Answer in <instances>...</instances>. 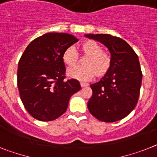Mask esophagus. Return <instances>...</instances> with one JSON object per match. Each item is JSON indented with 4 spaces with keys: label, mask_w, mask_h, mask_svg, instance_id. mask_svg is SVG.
<instances>
[{
    "label": "esophagus",
    "mask_w": 157,
    "mask_h": 157,
    "mask_svg": "<svg viewBox=\"0 0 157 157\" xmlns=\"http://www.w3.org/2000/svg\"><path fill=\"white\" fill-rule=\"evenodd\" d=\"M81 88H85V87L88 86V84H86V83H84V82H81Z\"/></svg>",
    "instance_id": "esophagus-1"
}]
</instances>
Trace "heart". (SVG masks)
Instances as JSON below:
<instances>
[{
  "instance_id": "1",
  "label": "heart",
  "mask_w": 157,
  "mask_h": 157,
  "mask_svg": "<svg viewBox=\"0 0 157 157\" xmlns=\"http://www.w3.org/2000/svg\"><path fill=\"white\" fill-rule=\"evenodd\" d=\"M80 52L83 60V67H75L67 71L69 78L86 81L96 76L101 78L107 74L112 67V56L108 52L103 51V48L97 41L87 40L80 45ZM64 63L68 67L77 64L78 54L73 47H68L62 55Z\"/></svg>"
}]
</instances>
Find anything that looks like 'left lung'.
<instances>
[{
    "instance_id": "left-lung-1",
    "label": "left lung",
    "mask_w": 157,
    "mask_h": 157,
    "mask_svg": "<svg viewBox=\"0 0 157 157\" xmlns=\"http://www.w3.org/2000/svg\"><path fill=\"white\" fill-rule=\"evenodd\" d=\"M109 50L112 67L98 82L90 85L93 96L88 102L92 115L104 122H115L127 117L140 96L142 72L139 59L125 40L109 34H86Z\"/></svg>"
}]
</instances>
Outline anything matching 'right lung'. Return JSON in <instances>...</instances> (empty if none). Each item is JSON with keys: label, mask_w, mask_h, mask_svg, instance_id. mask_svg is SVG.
Here are the masks:
<instances>
[{"label": "right lung", "mask_w": 157, "mask_h": 157, "mask_svg": "<svg viewBox=\"0 0 157 157\" xmlns=\"http://www.w3.org/2000/svg\"><path fill=\"white\" fill-rule=\"evenodd\" d=\"M78 39L48 33L30 43L18 63L17 86L25 109L35 119L50 121L65 113L69 99L81 89L77 80L64 81L63 52Z\"/></svg>", "instance_id": "add662e5"}]
</instances>
